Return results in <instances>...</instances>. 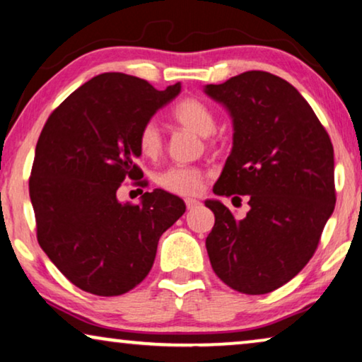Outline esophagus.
Masks as SVG:
<instances>
[{
	"label": "esophagus",
	"instance_id": "obj_1",
	"mask_svg": "<svg viewBox=\"0 0 362 362\" xmlns=\"http://www.w3.org/2000/svg\"><path fill=\"white\" fill-rule=\"evenodd\" d=\"M199 204H201V202L196 201V199H192V197H187V199H186V207H187V209H194V207H197Z\"/></svg>",
	"mask_w": 362,
	"mask_h": 362
}]
</instances>
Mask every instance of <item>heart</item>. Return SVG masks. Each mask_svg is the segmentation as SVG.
<instances>
[{
	"mask_svg": "<svg viewBox=\"0 0 362 362\" xmlns=\"http://www.w3.org/2000/svg\"><path fill=\"white\" fill-rule=\"evenodd\" d=\"M171 115L176 123L194 132L199 136L212 135L217 125L214 112L199 98H182L173 108ZM138 148L145 158H156L160 155L163 136L156 122H148L141 127L140 133H138ZM158 185L165 187L166 191L176 192V194H196L201 189L202 173L196 168L175 166L158 176Z\"/></svg>",
	"mask_w": 362,
	"mask_h": 362,
	"instance_id": "heart-1",
	"label": "heart"
}]
</instances>
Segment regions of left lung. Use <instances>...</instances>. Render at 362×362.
Masks as SVG:
<instances>
[{
	"label": "left lung",
	"mask_w": 362,
	"mask_h": 362,
	"mask_svg": "<svg viewBox=\"0 0 362 362\" xmlns=\"http://www.w3.org/2000/svg\"><path fill=\"white\" fill-rule=\"evenodd\" d=\"M204 93L229 112L234 130L212 191L247 196L250 206L235 219L219 199H206L216 217L207 255L230 288L269 293L308 264L333 214V145L308 102L274 74L249 71Z\"/></svg>",
	"instance_id": "8db88e82"
}]
</instances>
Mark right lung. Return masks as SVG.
<instances>
[{
  "instance_id": "1",
  "label": "right lung",
  "mask_w": 362,
  "mask_h": 362,
  "mask_svg": "<svg viewBox=\"0 0 362 362\" xmlns=\"http://www.w3.org/2000/svg\"><path fill=\"white\" fill-rule=\"evenodd\" d=\"M181 92L105 72L72 92L47 118L36 145L29 196L37 242L54 265L88 293L117 296L151 270L158 240L186 204L163 189L140 204L117 197L122 182L141 180L138 133Z\"/></svg>"
}]
</instances>
